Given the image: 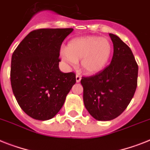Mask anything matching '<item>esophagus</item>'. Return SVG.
<instances>
[{"label": "esophagus", "instance_id": "1", "mask_svg": "<svg viewBox=\"0 0 150 150\" xmlns=\"http://www.w3.org/2000/svg\"><path fill=\"white\" fill-rule=\"evenodd\" d=\"M80 80H81V76H80V75H79V74H76V83H79Z\"/></svg>", "mask_w": 150, "mask_h": 150}]
</instances>
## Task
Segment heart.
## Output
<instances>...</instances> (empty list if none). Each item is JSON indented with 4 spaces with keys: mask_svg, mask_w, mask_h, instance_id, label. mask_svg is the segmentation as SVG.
Listing matches in <instances>:
<instances>
[{
    "mask_svg": "<svg viewBox=\"0 0 150 150\" xmlns=\"http://www.w3.org/2000/svg\"><path fill=\"white\" fill-rule=\"evenodd\" d=\"M112 50V44L108 39L88 36L74 38L69 41L66 49L60 51V57L72 67L80 60L83 71L88 75H94L106 67Z\"/></svg>",
    "mask_w": 150,
    "mask_h": 150,
    "instance_id": "b5f03b06",
    "label": "heart"
}]
</instances>
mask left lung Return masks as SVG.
<instances>
[{
  "instance_id": "1",
  "label": "left lung",
  "mask_w": 150,
  "mask_h": 150,
  "mask_svg": "<svg viewBox=\"0 0 150 150\" xmlns=\"http://www.w3.org/2000/svg\"><path fill=\"white\" fill-rule=\"evenodd\" d=\"M110 37L113 44L110 64L80 81L85 107L100 121L119 117L130 103L137 86L138 65L133 52L117 35L110 33Z\"/></svg>"
}]
</instances>
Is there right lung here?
<instances>
[{
    "label": "right lung",
    "mask_w": 150,
    "mask_h": 150,
    "mask_svg": "<svg viewBox=\"0 0 150 150\" xmlns=\"http://www.w3.org/2000/svg\"><path fill=\"white\" fill-rule=\"evenodd\" d=\"M73 28H44L26 36L11 58V83L21 108L32 118L47 120L60 111L76 83L74 72L59 69L60 47Z\"/></svg>",
    "instance_id": "1"
}]
</instances>
